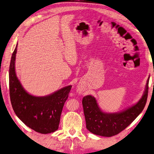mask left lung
<instances>
[{"label": "left lung", "mask_w": 154, "mask_h": 154, "mask_svg": "<svg viewBox=\"0 0 154 154\" xmlns=\"http://www.w3.org/2000/svg\"><path fill=\"white\" fill-rule=\"evenodd\" d=\"M149 77L147 80L143 94L136 104L117 113H106L99 108L94 97L90 95L82 99L84 114L86 128L94 134L104 137H112L125 129L141 112L147 102Z\"/></svg>", "instance_id": "1"}]
</instances>
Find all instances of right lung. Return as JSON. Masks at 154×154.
<instances>
[{
	"label": "right lung",
	"mask_w": 154,
	"mask_h": 154,
	"mask_svg": "<svg viewBox=\"0 0 154 154\" xmlns=\"http://www.w3.org/2000/svg\"><path fill=\"white\" fill-rule=\"evenodd\" d=\"M17 46L12 53L9 68V90L13 110L18 118L36 132L49 134L58 129L62 108L72 86L62 88L46 96H34L21 85L15 72Z\"/></svg>",
	"instance_id": "add662e5"
}]
</instances>
